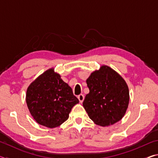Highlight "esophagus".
Returning a JSON list of instances; mask_svg holds the SVG:
<instances>
[{"label": "esophagus", "instance_id": "1", "mask_svg": "<svg viewBox=\"0 0 158 158\" xmlns=\"http://www.w3.org/2000/svg\"><path fill=\"white\" fill-rule=\"evenodd\" d=\"M78 99H79L80 102H83V101H84V95L83 94H80L78 96Z\"/></svg>", "mask_w": 158, "mask_h": 158}]
</instances>
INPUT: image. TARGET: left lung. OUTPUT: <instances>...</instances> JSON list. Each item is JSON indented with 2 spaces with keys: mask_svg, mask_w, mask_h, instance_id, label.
I'll return each instance as SVG.
<instances>
[{
  "mask_svg": "<svg viewBox=\"0 0 158 158\" xmlns=\"http://www.w3.org/2000/svg\"><path fill=\"white\" fill-rule=\"evenodd\" d=\"M89 93L83 106L96 125L109 126L123 118L130 101L129 89L124 79L107 65H102L86 79Z\"/></svg>",
  "mask_w": 158,
  "mask_h": 158,
  "instance_id": "obj_1",
  "label": "left lung"
}]
</instances>
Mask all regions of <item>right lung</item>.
<instances>
[{"mask_svg":"<svg viewBox=\"0 0 158 158\" xmlns=\"http://www.w3.org/2000/svg\"><path fill=\"white\" fill-rule=\"evenodd\" d=\"M54 68L47 69L29 85L26 101L37 123L49 128L60 126L69 118L72 108L79 103L71 87Z\"/></svg>","mask_w":158,"mask_h":158,"instance_id":"add662e5","label":"right lung"}]
</instances>
